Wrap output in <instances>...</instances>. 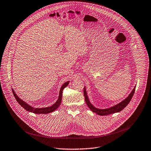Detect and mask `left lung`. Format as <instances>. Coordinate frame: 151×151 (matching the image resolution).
Wrapping results in <instances>:
<instances>
[{
	"label": "left lung",
	"mask_w": 151,
	"mask_h": 151,
	"mask_svg": "<svg viewBox=\"0 0 151 151\" xmlns=\"http://www.w3.org/2000/svg\"><path fill=\"white\" fill-rule=\"evenodd\" d=\"M136 86L134 87V88L133 89V90L132 91L130 94H129L128 96V97L127 98H125L124 100H122V101L119 102V103H118L112 107H108V108H106V109L97 108V107H95L90 102L89 98L88 97V95H87V91H86V88L85 87L84 90H83V95H84V97H85V103L87 104L88 107H89L91 111H92L93 112H95L97 115H99L101 116L107 115L117 113V112L121 111L122 109H124L125 107L128 105V104L130 103V101H131V100L133 97V96L134 93Z\"/></svg>",
	"instance_id": "obj_1"
}]
</instances>
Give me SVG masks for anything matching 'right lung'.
Masks as SVG:
<instances>
[{
    "mask_svg": "<svg viewBox=\"0 0 151 151\" xmlns=\"http://www.w3.org/2000/svg\"><path fill=\"white\" fill-rule=\"evenodd\" d=\"M69 82H70V81H67L65 83H64L63 85L61 86V87L60 90V92H59L58 98L57 101L54 104H52V106H51L50 107L48 106V107H42V108H35V107H32V106L29 105L28 103H27L26 102H25L23 100H21L17 95V94L15 93V92L14 91V90H12L13 94H14L16 100L17 101V102L19 104V105L22 106L23 108L24 109H26L27 111L33 112V113L36 114H47L54 112L59 107V106L60 105L61 102L63 90L64 88L67 87L68 84L69 83Z\"/></svg>",
    "mask_w": 151,
    "mask_h": 151,
    "instance_id": "right-lung-1",
    "label": "right lung"
}]
</instances>
